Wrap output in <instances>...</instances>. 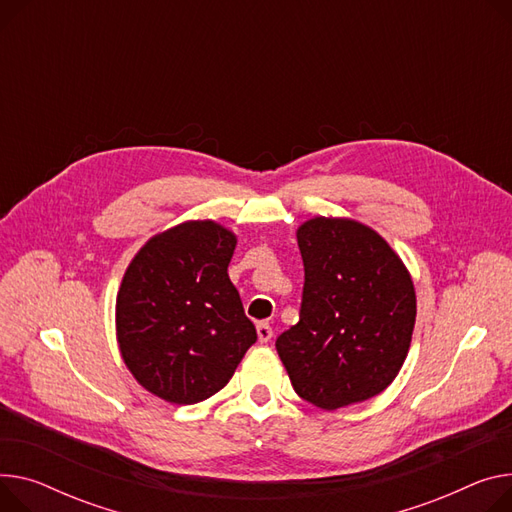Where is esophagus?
Masks as SVG:
<instances>
[{"instance_id":"1","label":"esophagus","mask_w":512,"mask_h":512,"mask_svg":"<svg viewBox=\"0 0 512 512\" xmlns=\"http://www.w3.org/2000/svg\"><path fill=\"white\" fill-rule=\"evenodd\" d=\"M257 335H259V342L261 344H267L269 339H271V335H274V329H271L269 323L261 321V323H257Z\"/></svg>"}]
</instances>
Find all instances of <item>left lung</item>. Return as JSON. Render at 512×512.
<instances>
[{
	"instance_id": "left-lung-1",
	"label": "left lung",
	"mask_w": 512,
	"mask_h": 512,
	"mask_svg": "<svg viewBox=\"0 0 512 512\" xmlns=\"http://www.w3.org/2000/svg\"><path fill=\"white\" fill-rule=\"evenodd\" d=\"M298 323L276 339L294 391L323 410L387 389L410 350L416 292L401 259L368 226L313 218L298 232Z\"/></svg>"
}]
</instances>
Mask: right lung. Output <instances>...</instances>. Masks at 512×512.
Listing matches in <instances>:
<instances>
[{"label": "right lung", "mask_w": 512, "mask_h": 512, "mask_svg": "<svg viewBox=\"0 0 512 512\" xmlns=\"http://www.w3.org/2000/svg\"><path fill=\"white\" fill-rule=\"evenodd\" d=\"M236 238L226 228L185 222L144 245L117 294V339L131 374L179 405L218 393L257 331L228 278Z\"/></svg>", "instance_id": "right-lung-1"}]
</instances>
